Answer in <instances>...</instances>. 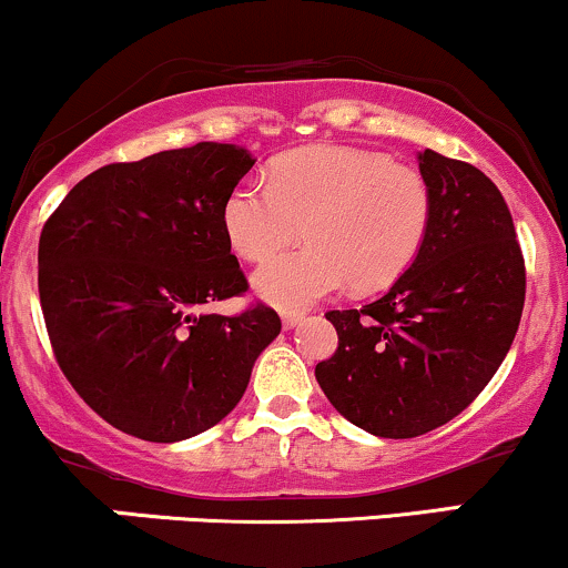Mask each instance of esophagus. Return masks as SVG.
Returning <instances> with one entry per match:
<instances>
[{"mask_svg":"<svg viewBox=\"0 0 568 568\" xmlns=\"http://www.w3.org/2000/svg\"><path fill=\"white\" fill-rule=\"evenodd\" d=\"M303 313H282V324H284V329H295V326L303 322Z\"/></svg>","mask_w":568,"mask_h":568,"instance_id":"1","label":"esophagus"}]
</instances>
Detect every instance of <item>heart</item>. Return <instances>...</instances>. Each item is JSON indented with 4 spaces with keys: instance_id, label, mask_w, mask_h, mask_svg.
Masks as SVG:
<instances>
[{
    "instance_id": "b5f03b06",
    "label": "heart",
    "mask_w": 568,
    "mask_h": 568,
    "mask_svg": "<svg viewBox=\"0 0 568 568\" xmlns=\"http://www.w3.org/2000/svg\"><path fill=\"white\" fill-rule=\"evenodd\" d=\"M433 220V191L415 166L353 145L316 143L278 156L268 183L242 180L223 202L231 250L263 263L303 223L305 246L252 276L255 292L286 313L335 295L369 292L412 268Z\"/></svg>"
}]
</instances>
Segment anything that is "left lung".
<instances>
[{
  "instance_id": "1",
  "label": "left lung",
  "mask_w": 568,
  "mask_h": 568,
  "mask_svg": "<svg viewBox=\"0 0 568 568\" xmlns=\"http://www.w3.org/2000/svg\"><path fill=\"white\" fill-rule=\"evenodd\" d=\"M417 162L433 191L428 239L383 297L326 313L339 343L316 364L329 404L379 438H415L457 417L508 356L526 295L497 185L430 149Z\"/></svg>"
}]
</instances>
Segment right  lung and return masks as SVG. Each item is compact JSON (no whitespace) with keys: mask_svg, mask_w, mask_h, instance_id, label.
Wrapping results in <instances>:
<instances>
[{"mask_svg":"<svg viewBox=\"0 0 568 568\" xmlns=\"http://www.w3.org/2000/svg\"><path fill=\"white\" fill-rule=\"evenodd\" d=\"M252 164L242 145L196 143L100 166L44 223L39 300L52 351L113 428L156 444L210 430L282 332L263 303L199 313L246 292L223 202Z\"/></svg>","mask_w":568,"mask_h":568,"instance_id":"1","label":"right lung"}]
</instances>
